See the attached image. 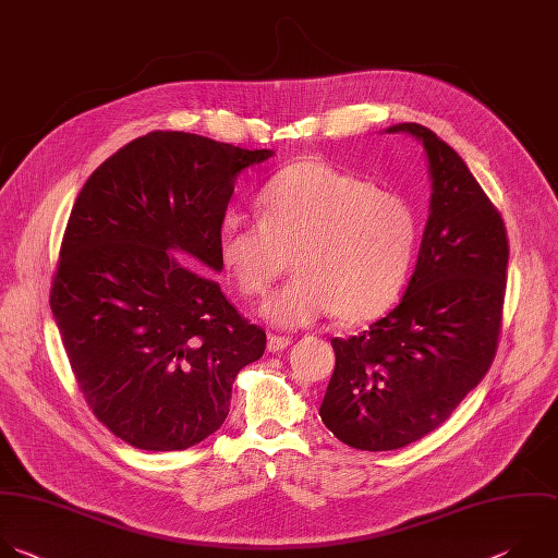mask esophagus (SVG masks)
Wrapping results in <instances>:
<instances>
[{"instance_id": "esophagus-1", "label": "esophagus", "mask_w": 558, "mask_h": 558, "mask_svg": "<svg viewBox=\"0 0 558 558\" xmlns=\"http://www.w3.org/2000/svg\"><path fill=\"white\" fill-rule=\"evenodd\" d=\"M291 345V337H287V335H269L267 337V350L269 352H282L284 348H289Z\"/></svg>"}]
</instances>
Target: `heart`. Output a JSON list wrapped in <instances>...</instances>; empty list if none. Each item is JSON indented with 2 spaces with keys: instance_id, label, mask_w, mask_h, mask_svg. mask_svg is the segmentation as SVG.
Listing matches in <instances>:
<instances>
[{
  "instance_id": "obj_1",
  "label": "heart",
  "mask_w": 558,
  "mask_h": 558,
  "mask_svg": "<svg viewBox=\"0 0 558 558\" xmlns=\"http://www.w3.org/2000/svg\"><path fill=\"white\" fill-rule=\"evenodd\" d=\"M260 219L228 213L217 250L226 274L247 298H265L289 271L263 315L298 328L335 313L343 324L384 315L410 276L418 219L412 204L326 159H300L263 185Z\"/></svg>"
}]
</instances>
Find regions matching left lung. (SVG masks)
I'll return each instance as SVG.
<instances>
[{"label":"left lung","mask_w":558,"mask_h":558,"mask_svg":"<svg viewBox=\"0 0 558 558\" xmlns=\"http://www.w3.org/2000/svg\"><path fill=\"white\" fill-rule=\"evenodd\" d=\"M429 157L432 215L401 304L367 330L332 337L335 369L319 408L348 447L392 451L438 429L495 359L508 234L462 157L432 129L405 122Z\"/></svg>","instance_id":"obj_1"}]
</instances>
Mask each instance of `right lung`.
I'll return each mask as SVG.
<instances>
[{"label": "right lung", "instance_id": "add662e5", "mask_svg": "<svg viewBox=\"0 0 558 558\" xmlns=\"http://www.w3.org/2000/svg\"><path fill=\"white\" fill-rule=\"evenodd\" d=\"M271 157L183 131H150L78 193L50 306L94 416L144 451H183L230 414L241 369L267 345L208 276L234 177Z\"/></svg>", "mask_w": 558, "mask_h": 558}]
</instances>
